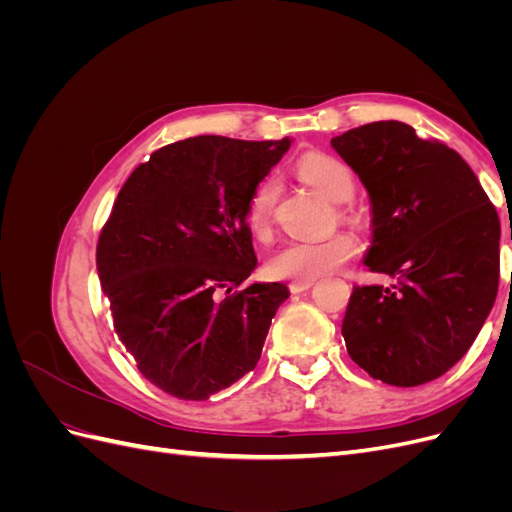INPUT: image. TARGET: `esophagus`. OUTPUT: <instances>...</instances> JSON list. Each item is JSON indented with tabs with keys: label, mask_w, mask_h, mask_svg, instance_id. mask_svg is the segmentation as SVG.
Returning <instances> with one entry per match:
<instances>
[{
	"label": "esophagus",
	"mask_w": 512,
	"mask_h": 512,
	"mask_svg": "<svg viewBox=\"0 0 512 512\" xmlns=\"http://www.w3.org/2000/svg\"><path fill=\"white\" fill-rule=\"evenodd\" d=\"M314 284H316L314 280H309V282H292L288 288H290V292H292V294H299V292L309 290V288H312Z\"/></svg>",
	"instance_id": "1"
}]
</instances>
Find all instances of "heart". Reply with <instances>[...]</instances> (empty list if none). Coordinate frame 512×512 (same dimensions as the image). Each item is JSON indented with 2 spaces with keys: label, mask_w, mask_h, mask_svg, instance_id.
Instances as JSON below:
<instances>
[{
  "label": "heart",
  "mask_w": 512,
  "mask_h": 512,
  "mask_svg": "<svg viewBox=\"0 0 512 512\" xmlns=\"http://www.w3.org/2000/svg\"><path fill=\"white\" fill-rule=\"evenodd\" d=\"M297 175L314 185L318 192L335 203H344L352 198L356 181L352 168L337 156L322 151L305 153L297 162ZM277 203V181L262 179L256 190L247 200V226L252 235L258 239H267L273 224V213ZM342 218L350 220V211H342ZM356 254V241L348 232H335V235L320 239V241H290L275 250L269 258L265 271L275 280H290V282H309L318 277L329 275L348 262Z\"/></svg>",
  "instance_id": "b5f03b06"
}]
</instances>
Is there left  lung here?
Wrapping results in <instances>:
<instances>
[{
    "mask_svg": "<svg viewBox=\"0 0 512 512\" xmlns=\"http://www.w3.org/2000/svg\"><path fill=\"white\" fill-rule=\"evenodd\" d=\"M331 145L369 192L365 265L395 280L354 286L342 324L350 359L393 386L436 380L470 350L495 303L498 211L455 149L408 123H365Z\"/></svg>",
    "mask_w": 512,
    "mask_h": 512,
    "instance_id": "obj_1",
    "label": "left lung"
}]
</instances>
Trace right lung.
I'll list each match as a JSON object with an SVG mask.
<instances>
[{
    "label": "right lung",
    "mask_w": 512,
    "mask_h": 512,
    "mask_svg": "<svg viewBox=\"0 0 512 512\" xmlns=\"http://www.w3.org/2000/svg\"><path fill=\"white\" fill-rule=\"evenodd\" d=\"M290 138L194 136L123 183L96 265L119 342L164 393L205 401L252 371L284 284L240 288L256 267L247 200Z\"/></svg>",
    "instance_id": "1"
}]
</instances>
